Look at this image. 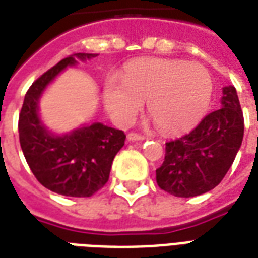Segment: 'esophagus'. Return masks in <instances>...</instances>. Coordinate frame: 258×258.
<instances>
[{
  "label": "esophagus",
  "instance_id": "esophagus-1",
  "mask_svg": "<svg viewBox=\"0 0 258 258\" xmlns=\"http://www.w3.org/2000/svg\"><path fill=\"white\" fill-rule=\"evenodd\" d=\"M127 139L131 141V142H135V141H144L145 137L137 134V133H130V134L127 135Z\"/></svg>",
  "mask_w": 258,
  "mask_h": 258
}]
</instances>
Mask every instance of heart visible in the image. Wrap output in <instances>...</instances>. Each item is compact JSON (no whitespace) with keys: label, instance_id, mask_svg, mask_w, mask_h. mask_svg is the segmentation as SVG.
Segmentation results:
<instances>
[{"label":"heart","instance_id":"b5f03b06","mask_svg":"<svg viewBox=\"0 0 258 258\" xmlns=\"http://www.w3.org/2000/svg\"><path fill=\"white\" fill-rule=\"evenodd\" d=\"M121 81L105 83L104 104L112 117L130 123L148 101V113L167 134L196 125L207 113L213 91L204 67L167 58L135 61L125 67Z\"/></svg>","mask_w":258,"mask_h":258}]
</instances>
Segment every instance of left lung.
I'll use <instances>...</instances> for the list:
<instances>
[{"label": "left lung", "instance_id": "left-lung-1", "mask_svg": "<svg viewBox=\"0 0 258 258\" xmlns=\"http://www.w3.org/2000/svg\"><path fill=\"white\" fill-rule=\"evenodd\" d=\"M243 113L234 86L223 89L221 108L188 134L165 144L156 169L158 187L175 197H196L215 188L234 163L243 139Z\"/></svg>", "mask_w": 258, "mask_h": 258}]
</instances>
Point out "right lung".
<instances>
[{"label": "right lung", "mask_w": 258, "mask_h": 258, "mask_svg": "<svg viewBox=\"0 0 258 258\" xmlns=\"http://www.w3.org/2000/svg\"><path fill=\"white\" fill-rule=\"evenodd\" d=\"M97 54L75 53L62 58L34 82L19 114V139L28 167L42 186L66 197H91L108 182L114 156L125 134L102 123H93L70 134L54 135L42 124L38 102L47 85L76 60Z\"/></svg>", "instance_id": "obj_1"}]
</instances>
